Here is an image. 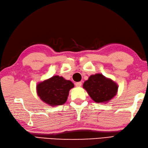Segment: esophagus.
Here are the masks:
<instances>
[{"instance_id":"1","label":"esophagus","mask_w":148,"mask_h":148,"mask_svg":"<svg viewBox=\"0 0 148 148\" xmlns=\"http://www.w3.org/2000/svg\"><path fill=\"white\" fill-rule=\"evenodd\" d=\"M75 86H76L77 87H80V86H82V82H76V83H75Z\"/></svg>"}]
</instances>
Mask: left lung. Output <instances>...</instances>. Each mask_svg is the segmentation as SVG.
<instances>
[{
	"label": "left lung",
	"mask_w": 148,
	"mask_h": 148,
	"mask_svg": "<svg viewBox=\"0 0 148 148\" xmlns=\"http://www.w3.org/2000/svg\"><path fill=\"white\" fill-rule=\"evenodd\" d=\"M83 88L91 98L98 103L108 102L116 95L118 90V86L115 82L102 74L91 75L84 83Z\"/></svg>",
	"instance_id": "left-lung-1"
}]
</instances>
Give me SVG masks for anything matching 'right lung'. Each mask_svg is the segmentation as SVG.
<instances>
[{"label": "right lung", "mask_w": 148, "mask_h": 148, "mask_svg": "<svg viewBox=\"0 0 148 148\" xmlns=\"http://www.w3.org/2000/svg\"><path fill=\"white\" fill-rule=\"evenodd\" d=\"M73 87L74 84L70 80L55 75L38 84L37 91L43 102L51 106H55L64 104L69 90Z\"/></svg>", "instance_id": "obj_1"}]
</instances>
